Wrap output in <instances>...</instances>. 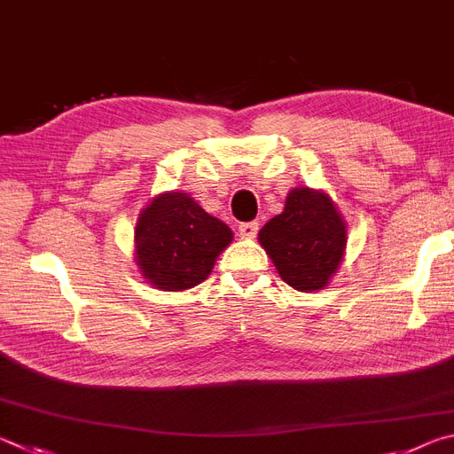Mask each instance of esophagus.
<instances>
[{"label":"esophagus","mask_w":454,"mask_h":454,"mask_svg":"<svg viewBox=\"0 0 454 454\" xmlns=\"http://www.w3.org/2000/svg\"><path fill=\"white\" fill-rule=\"evenodd\" d=\"M238 232H240L242 238H254L258 234V222H242V224L238 226Z\"/></svg>","instance_id":"obj_1"}]
</instances>
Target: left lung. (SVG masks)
Masks as SVG:
<instances>
[{
	"label": "left lung",
	"instance_id": "8db88e82",
	"mask_svg": "<svg viewBox=\"0 0 454 454\" xmlns=\"http://www.w3.org/2000/svg\"><path fill=\"white\" fill-rule=\"evenodd\" d=\"M258 240L286 284L298 292H316L341 263L345 224L327 194L295 188L284 212L260 230Z\"/></svg>",
	"mask_w": 454,
	"mask_h": 454
}]
</instances>
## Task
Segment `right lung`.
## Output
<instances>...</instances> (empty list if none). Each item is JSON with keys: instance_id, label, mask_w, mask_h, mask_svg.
<instances>
[{"instance_id": "right-lung-1", "label": "right lung", "mask_w": 454, "mask_h": 454, "mask_svg": "<svg viewBox=\"0 0 454 454\" xmlns=\"http://www.w3.org/2000/svg\"><path fill=\"white\" fill-rule=\"evenodd\" d=\"M137 263L159 290L180 292L204 282L216 255L232 242V230L191 196L160 194L137 222Z\"/></svg>"}]
</instances>
